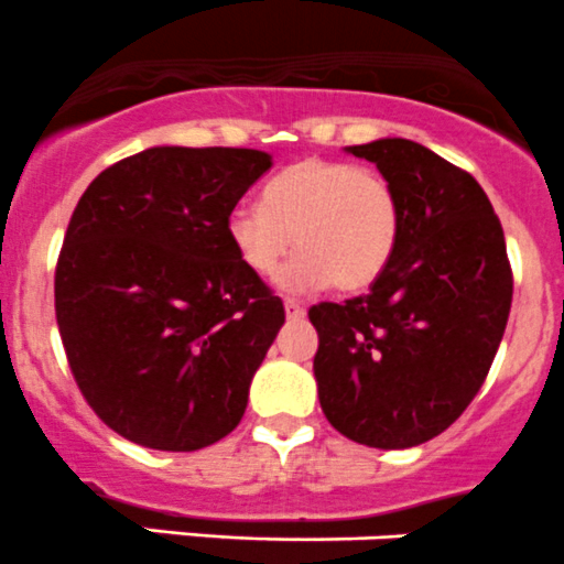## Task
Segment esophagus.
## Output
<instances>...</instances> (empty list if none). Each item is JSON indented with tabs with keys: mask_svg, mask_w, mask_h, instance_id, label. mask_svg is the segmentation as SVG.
I'll return each instance as SVG.
<instances>
[{
	"mask_svg": "<svg viewBox=\"0 0 564 564\" xmlns=\"http://www.w3.org/2000/svg\"><path fill=\"white\" fill-rule=\"evenodd\" d=\"M283 308H286V316L289 319H303L305 316V308H303V303H297V300H283Z\"/></svg>",
	"mask_w": 564,
	"mask_h": 564,
	"instance_id": "esophagus-1",
	"label": "esophagus"
}]
</instances>
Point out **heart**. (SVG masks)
Segmentation results:
<instances>
[{
  "label": "heart",
  "instance_id": "heart-1",
  "mask_svg": "<svg viewBox=\"0 0 564 564\" xmlns=\"http://www.w3.org/2000/svg\"><path fill=\"white\" fill-rule=\"evenodd\" d=\"M402 206L382 173L308 156L278 173L259 204H237L226 237L253 275L272 278L292 245L303 253L281 283L294 292L333 283L360 292L380 281L397 253Z\"/></svg>",
  "mask_w": 564,
  "mask_h": 564
}]
</instances>
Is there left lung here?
<instances>
[{
	"mask_svg": "<svg viewBox=\"0 0 564 564\" xmlns=\"http://www.w3.org/2000/svg\"><path fill=\"white\" fill-rule=\"evenodd\" d=\"M397 189L402 234L369 294L308 311L322 413L349 441L410 449L460 419L512 305L501 223L471 173L402 137L349 145Z\"/></svg>",
	"mask_w": 564,
	"mask_h": 564,
	"instance_id": "8db88e82",
	"label": "left lung"
}]
</instances>
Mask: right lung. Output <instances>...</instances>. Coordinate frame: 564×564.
<instances>
[{"mask_svg":"<svg viewBox=\"0 0 564 564\" xmlns=\"http://www.w3.org/2000/svg\"><path fill=\"white\" fill-rule=\"evenodd\" d=\"M270 167L253 149L156 145L76 204L54 272L59 338L82 397L131 444L195 452L242 421L286 314L226 217Z\"/></svg>","mask_w":564,"mask_h":564,"instance_id":"add662e5","label":"right lung"}]
</instances>
